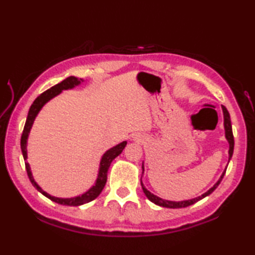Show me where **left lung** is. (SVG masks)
I'll list each match as a JSON object with an SVG mask.
<instances>
[{"label":"left lung","mask_w":255,"mask_h":255,"mask_svg":"<svg viewBox=\"0 0 255 255\" xmlns=\"http://www.w3.org/2000/svg\"><path fill=\"white\" fill-rule=\"evenodd\" d=\"M221 108H223V113H224V127H225V136H226V139L228 140V143H229V160H228V163L229 161L231 160L232 158V154H234V148H235V140H234V133H232V127H231V121H230V115H229V112L227 111V108L225 106H221ZM228 166V165H227ZM226 170L227 167L225 169V171L223 172V174H221V176L219 177V180L216 182L215 185L209 188L207 192L204 193L200 195V196H197L195 198H192V199H186V200H181V202H173V200H166V199H162L158 196H155L154 194H152L151 192H149L147 188L144 187L143 183L141 181V186H142V191L143 193L145 194V196L148 197V199L150 200V202L154 203L155 205L158 206H161V207H166V208H183V207H187V206H191L195 203H197L198 200L205 198L206 196H208V195H210L211 193H213L216 188L218 187V185L220 184L221 180L224 178V175L226 173ZM144 172V166H143V163H142V174Z\"/></svg>","instance_id":"1"}]
</instances>
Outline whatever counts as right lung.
Wrapping results in <instances>:
<instances>
[{
  "instance_id": "right-lung-1",
  "label": "right lung",
  "mask_w": 255,
  "mask_h": 255,
  "mask_svg": "<svg viewBox=\"0 0 255 255\" xmlns=\"http://www.w3.org/2000/svg\"><path fill=\"white\" fill-rule=\"evenodd\" d=\"M81 82H84L82 79H78L75 77H69L66 80H63L62 82L56 84L55 86H52L49 90H47L44 93H41L39 96L32 103L29 111H28V115H27V119L24 126V130L23 133H21V138H20V149H21V153H23L24 160H25V166H26V171H27V175L29 177V181L31 182L32 186H34L38 192H40L44 196L47 198H49L52 202H55L57 204L60 205H66V206H80L86 203H90L92 200H94L99 195L102 193L103 188H104L106 181H107V172L108 169H110L111 163L113 160L117 158V156L123 152V150L125 149L127 144V141H123L121 143L116 144L115 147L111 148L110 150H107L106 152L103 154L101 162H100V167H99V174H97V178L95 181V184L92 186L89 191H86L84 194L79 195V196L71 197V198H60V197H55L51 196L50 194H48L45 192L39 185H38L37 182L34 180V176H32V173L30 170L29 163L27 162V139H28L30 129L32 127V124L35 122V118L37 117L38 113L40 112V110L46 103L52 100L53 97H56L61 93L64 90H71L75 86H78L81 84Z\"/></svg>"
}]
</instances>
